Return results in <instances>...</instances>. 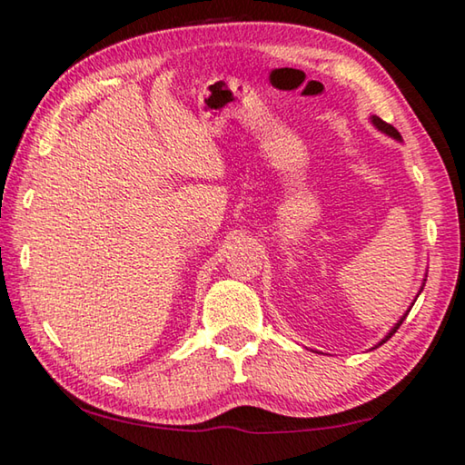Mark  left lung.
Here are the masks:
<instances>
[{"mask_svg":"<svg viewBox=\"0 0 465 465\" xmlns=\"http://www.w3.org/2000/svg\"><path fill=\"white\" fill-rule=\"evenodd\" d=\"M372 123H374V126H378V128H381V131L382 133H387V134H391V137H395V139H401V134H399V131H397V128L395 126H392V124H389V123H384V120L382 118H378V116H372ZM401 322H403V318L401 320H399V322H397V326L395 328H392V331L389 332V337L387 339H384L382 342H387L391 337H392V334H395L397 332V328L399 326H401Z\"/></svg>","mask_w":465,"mask_h":465,"instance_id":"1","label":"left lung"}]
</instances>
